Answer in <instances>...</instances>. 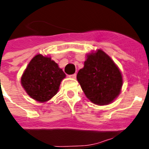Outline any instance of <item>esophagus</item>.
<instances>
[{"label":"esophagus","mask_w":149,"mask_h":149,"mask_svg":"<svg viewBox=\"0 0 149 149\" xmlns=\"http://www.w3.org/2000/svg\"><path fill=\"white\" fill-rule=\"evenodd\" d=\"M69 77L71 78V79H76V73H75V74L70 75V76H69Z\"/></svg>","instance_id":"esophagus-1"}]
</instances>
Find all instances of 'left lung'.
Returning <instances> with one entry per match:
<instances>
[{
  "label": "left lung",
  "mask_w": 149,
  "mask_h": 149,
  "mask_svg": "<svg viewBox=\"0 0 149 149\" xmlns=\"http://www.w3.org/2000/svg\"><path fill=\"white\" fill-rule=\"evenodd\" d=\"M77 80L87 98L97 105H107L120 94L123 79L119 68L102 50L87 55Z\"/></svg>",
  "instance_id": "8db88e82"
}]
</instances>
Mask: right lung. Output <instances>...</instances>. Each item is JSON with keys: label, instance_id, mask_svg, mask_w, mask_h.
I'll return each instance as SVG.
<instances>
[{"label": "right lung", "instance_id": "obj_1", "mask_svg": "<svg viewBox=\"0 0 149 149\" xmlns=\"http://www.w3.org/2000/svg\"><path fill=\"white\" fill-rule=\"evenodd\" d=\"M65 76L63 70L51 57L37 54L23 72L21 84L31 98L44 103L57 93Z\"/></svg>", "mask_w": 149, "mask_h": 149}]
</instances>
